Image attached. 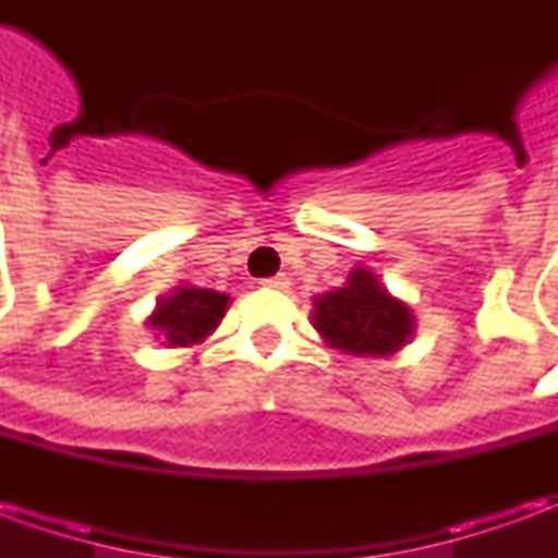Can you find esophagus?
<instances>
[{
    "instance_id": "1",
    "label": "esophagus",
    "mask_w": 558,
    "mask_h": 558,
    "mask_svg": "<svg viewBox=\"0 0 558 558\" xmlns=\"http://www.w3.org/2000/svg\"><path fill=\"white\" fill-rule=\"evenodd\" d=\"M263 287H268V290H290V278L287 275H275V278L263 280Z\"/></svg>"
}]
</instances>
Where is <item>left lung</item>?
I'll use <instances>...</instances> for the list:
<instances>
[{
    "mask_svg": "<svg viewBox=\"0 0 558 558\" xmlns=\"http://www.w3.org/2000/svg\"><path fill=\"white\" fill-rule=\"evenodd\" d=\"M311 323L331 350L352 359H388L415 335V314L383 287L374 268L355 266L338 290L316 295Z\"/></svg>",
    "mask_w": 558,
    "mask_h": 558,
    "instance_id": "8db88e82",
    "label": "left lung"
}]
</instances>
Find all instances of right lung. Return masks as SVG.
<instances>
[{"instance_id": "1", "label": "right lung", "mask_w": 558, "mask_h": 558, "mask_svg": "<svg viewBox=\"0 0 558 558\" xmlns=\"http://www.w3.org/2000/svg\"><path fill=\"white\" fill-rule=\"evenodd\" d=\"M227 307H230L227 292L179 283L167 295H160L146 326L155 331V340H160L170 350L194 347L220 326Z\"/></svg>"}]
</instances>
